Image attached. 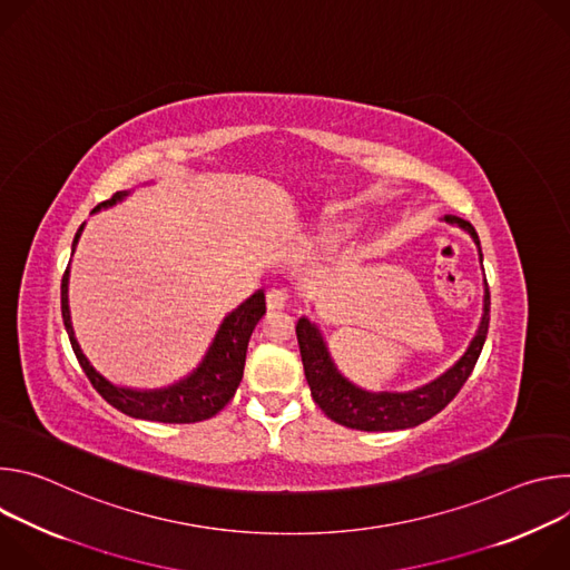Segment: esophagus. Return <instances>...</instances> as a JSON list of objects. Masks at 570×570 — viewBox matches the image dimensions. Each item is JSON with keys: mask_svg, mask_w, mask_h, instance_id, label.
<instances>
[{"mask_svg": "<svg viewBox=\"0 0 570 570\" xmlns=\"http://www.w3.org/2000/svg\"><path fill=\"white\" fill-rule=\"evenodd\" d=\"M266 304H268L271 311H279L288 304V293L284 288H271L266 293Z\"/></svg>", "mask_w": 570, "mask_h": 570, "instance_id": "34e87169", "label": "esophagus"}]
</instances>
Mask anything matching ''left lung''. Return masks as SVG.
I'll use <instances>...</instances> for the list:
<instances>
[{"label":"left lung","mask_w":570,"mask_h":570,"mask_svg":"<svg viewBox=\"0 0 570 570\" xmlns=\"http://www.w3.org/2000/svg\"><path fill=\"white\" fill-rule=\"evenodd\" d=\"M444 220L455 223L464 227L478 246L480 253V240L473 229V225L458 216H446ZM482 262V253H480ZM487 330H490V286L484 279V313L480 330L475 338L471 341L464 356L438 381L413 390V392H365L356 385H352L332 363L327 347L322 343V336L306 317H299L295 324L299 356L304 365V374L311 387L313 401L320 405L322 413L336 424H343L347 429L356 431H401V429H413L431 417H435L440 411L455 399L460 387L471 376L478 356L482 352Z\"/></svg>","instance_id":"obj_1"}]
</instances>
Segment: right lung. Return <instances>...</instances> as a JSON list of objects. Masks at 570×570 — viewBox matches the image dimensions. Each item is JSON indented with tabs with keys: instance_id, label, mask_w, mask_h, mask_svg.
I'll use <instances>...</instances> for the list:
<instances>
[{
	"instance_id": "right-lung-1",
	"label": "right lung",
	"mask_w": 570,
	"mask_h": 570,
	"mask_svg": "<svg viewBox=\"0 0 570 570\" xmlns=\"http://www.w3.org/2000/svg\"><path fill=\"white\" fill-rule=\"evenodd\" d=\"M126 191H117L112 198L104 200L95 207L99 212L101 207H110L117 200H121ZM83 232V225L78 227L71 253L78 243V236ZM67 282H69V266L65 268L62 284H60V308H62V322L71 343V350L83 367L86 376L95 385V390L110 403L117 411L148 422H161V424H194L214 417L218 411L225 409V403L234 396L240 379H243V365H246V352L248 341L257 327V322L266 313V297L264 293H255L250 299L243 302L236 311H232L205 356L200 367L187 376L185 381L165 387V390H130V387H117L110 381H106L80 352L71 320H69V304H67Z\"/></svg>"
}]
</instances>
